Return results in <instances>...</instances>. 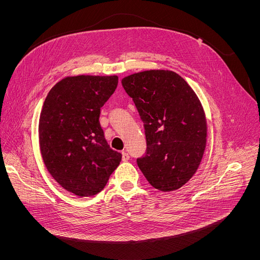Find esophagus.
<instances>
[{
	"mask_svg": "<svg viewBox=\"0 0 260 260\" xmlns=\"http://www.w3.org/2000/svg\"><path fill=\"white\" fill-rule=\"evenodd\" d=\"M130 159V155L125 152V151H123L122 152V160L123 161H127V160H129Z\"/></svg>",
	"mask_w": 260,
	"mask_h": 260,
	"instance_id": "esophagus-1",
	"label": "esophagus"
}]
</instances>
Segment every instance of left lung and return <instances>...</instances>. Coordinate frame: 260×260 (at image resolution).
<instances>
[{
    "instance_id": "obj_1",
    "label": "left lung",
    "mask_w": 260,
    "mask_h": 260,
    "mask_svg": "<svg viewBox=\"0 0 260 260\" xmlns=\"http://www.w3.org/2000/svg\"><path fill=\"white\" fill-rule=\"evenodd\" d=\"M121 84L144 123L146 152L137 159L139 168L157 190L180 188L198 170L205 151L207 125L200 100L170 70L133 74Z\"/></svg>"
}]
</instances>
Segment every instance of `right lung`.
I'll list each match as a JSON object with an SVG mask.
<instances>
[{
    "label": "right lung",
    "mask_w": 260,
    "mask_h": 260,
    "mask_svg": "<svg viewBox=\"0 0 260 260\" xmlns=\"http://www.w3.org/2000/svg\"><path fill=\"white\" fill-rule=\"evenodd\" d=\"M117 84V76L67 77L44 101L39 120L43 161L56 182L78 196L100 193L121 161L99 120Z\"/></svg>",
    "instance_id": "1"
}]
</instances>
